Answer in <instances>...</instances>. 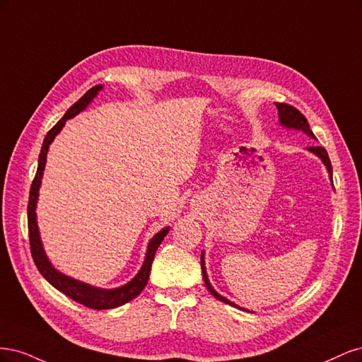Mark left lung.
<instances>
[{"mask_svg":"<svg viewBox=\"0 0 362 362\" xmlns=\"http://www.w3.org/2000/svg\"><path fill=\"white\" fill-rule=\"evenodd\" d=\"M276 107H278V112H279V120H281V124H282L284 127L302 129V131H305L306 134L315 139V136L313 134V131H311V128H310L308 120H306V117L298 110V108L290 105V104H284V103H276ZM308 151L314 152L315 156H319V157L323 160V163L326 164V168H327V172H329L331 178H332V164H331V160H329V156H327L326 149L322 148V146H310ZM201 266H202L204 282H205V286H206L208 291H210V293L214 296V298L218 299L221 302H225V303H228V305H234L233 302H229L228 299H225L223 296L218 294V293L211 287V284H210V281H208V276H206L205 266H204V254L201 255Z\"/></svg>","mask_w":362,"mask_h":362,"instance_id":"8db88e82","label":"left lung"}]
</instances>
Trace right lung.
<instances>
[{
	"label": "right lung",
	"mask_w": 362,
	"mask_h": 362,
	"mask_svg": "<svg viewBox=\"0 0 362 362\" xmlns=\"http://www.w3.org/2000/svg\"><path fill=\"white\" fill-rule=\"evenodd\" d=\"M101 84H98L95 87H92L90 90H87L78 101H76L69 110L64 113V116L59 120V122L54 125L43 139V145L40 149L39 154V164H37V170L35 175V180L31 182V189H30V198H28V235H30V250H31V257L35 259V264L37 267V270L42 273V276L45 278L52 287H56L59 291H62L63 294H66L68 298H71L72 300L78 302L87 308L92 310H110V308H116V306L124 305L129 300H133L134 298L144 291V288L146 287L148 279H149V273H151V266L152 261H154L156 252L160 246V243L163 242V238L166 237V234L169 233V228H164L158 234L154 235V238L149 242L148 246V252H146V258L144 266H141L140 272L137 273V276L129 281L125 286L119 287V288H113V290H101L96 288L92 286H87V284H83L80 281H75L69 276L62 275L60 272H57L51 266V262L48 261L45 252H43L42 247V242L39 237V229H37V223H36V202H37V192L40 187V180L43 175V169H45V161H47V152L48 148L51 145V141L54 140L60 129L63 128L64 122L68 119L74 117L75 115H78L81 110H84V107L89 104L95 95L101 90Z\"/></svg>",
	"instance_id": "obj_1"
}]
</instances>
